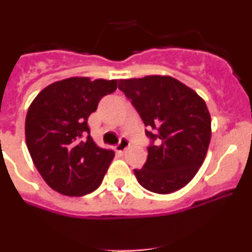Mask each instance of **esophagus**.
Masks as SVG:
<instances>
[{"instance_id":"obj_1","label":"esophagus","mask_w":252,"mask_h":252,"mask_svg":"<svg viewBox=\"0 0 252 252\" xmlns=\"http://www.w3.org/2000/svg\"><path fill=\"white\" fill-rule=\"evenodd\" d=\"M128 145H130L128 140L126 139V137H121L119 144H117V146H116V150L119 151V153H124V151L128 148Z\"/></svg>"}]
</instances>
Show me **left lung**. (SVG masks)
I'll list each match as a JSON object with an SVG mask.
<instances>
[{
  "label": "left lung",
  "mask_w": 252,
  "mask_h": 252,
  "mask_svg": "<svg viewBox=\"0 0 252 252\" xmlns=\"http://www.w3.org/2000/svg\"><path fill=\"white\" fill-rule=\"evenodd\" d=\"M119 90L131 101L151 140L140 186L158 194L183 188L197 174L211 141V116L206 102L168 75L121 79Z\"/></svg>",
  "instance_id": "obj_1"
}]
</instances>
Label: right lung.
Masks as SVG:
<instances>
[{
    "mask_svg": "<svg viewBox=\"0 0 252 252\" xmlns=\"http://www.w3.org/2000/svg\"><path fill=\"white\" fill-rule=\"evenodd\" d=\"M117 81L73 77L51 83L35 97L25 121L26 145L48 186L69 197L98 188L115 153L95 145L88 117Z\"/></svg>",
    "mask_w": 252,
    "mask_h": 252,
    "instance_id": "add662e5",
    "label": "right lung"
}]
</instances>
